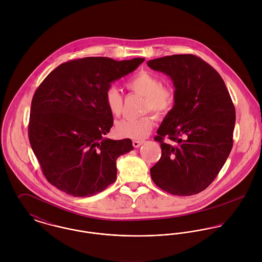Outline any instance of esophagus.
Returning <instances> with one entry per match:
<instances>
[{
	"label": "esophagus",
	"instance_id": "34e87169",
	"mask_svg": "<svg viewBox=\"0 0 262 262\" xmlns=\"http://www.w3.org/2000/svg\"><path fill=\"white\" fill-rule=\"evenodd\" d=\"M143 143H144V140H133V146L135 148H138Z\"/></svg>",
	"mask_w": 262,
	"mask_h": 262
}]
</instances>
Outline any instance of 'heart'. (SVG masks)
I'll use <instances>...</instances> for the list:
<instances>
[{
  "label": "heart",
  "mask_w": 262,
  "mask_h": 262,
  "mask_svg": "<svg viewBox=\"0 0 262 262\" xmlns=\"http://www.w3.org/2000/svg\"><path fill=\"white\" fill-rule=\"evenodd\" d=\"M126 86L146 98L144 111L156 114L169 112L176 102V95L171 88L162 85L161 79L157 75L147 72H139L131 76ZM105 103L113 116L118 117L123 111V96L116 86H109L105 93ZM153 126V118L145 115L139 118H125L117 122L115 131L118 136L130 139H142L150 132Z\"/></svg>",
  "instance_id": "obj_1"
}]
</instances>
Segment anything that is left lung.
<instances>
[{
	"instance_id": "obj_1",
	"label": "left lung",
	"mask_w": 262,
	"mask_h": 262,
	"mask_svg": "<svg viewBox=\"0 0 262 262\" xmlns=\"http://www.w3.org/2000/svg\"><path fill=\"white\" fill-rule=\"evenodd\" d=\"M147 66L169 75L176 89L174 106L154 137L161 157L150 168L151 179L174 195L199 193L216 179L233 146L230 94L218 72L193 54L164 56Z\"/></svg>"
}]
</instances>
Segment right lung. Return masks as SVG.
I'll return each instance as SVG.
<instances>
[{
    "label": "right lung",
    "instance_id": "obj_1",
    "mask_svg": "<svg viewBox=\"0 0 262 262\" xmlns=\"http://www.w3.org/2000/svg\"><path fill=\"white\" fill-rule=\"evenodd\" d=\"M144 58L84 57L61 63L38 86L31 103L29 141L46 180L74 196L103 191L117 179V158L132 141L105 138L113 115L105 103L111 82Z\"/></svg>",
    "mask_w": 262,
    "mask_h": 262
}]
</instances>
